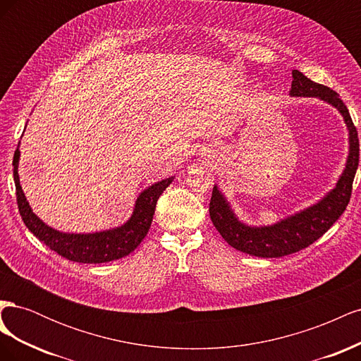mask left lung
Returning <instances> with one entry per match:
<instances>
[{"label":"left lung","instance_id":"obj_1","mask_svg":"<svg viewBox=\"0 0 361 361\" xmlns=\"http://www.w3.org/2000/svg\"><path fill=\"white\" fill-rule=\"evenodd\" d=\"M290 96L319 97V99L336 106L345 118L349 129V157L346 169L336 188L307 209L295 214L269 227H248L235 216L224 195L214 187L209 203V215L215 228L226 239L228 245L243 253L257 257H281L309 247L319 239L343 214L351 199L353 182L358 167L360 145L357 128L343 101L330 87L313 82L300 71H292Z\"/></svg>","mask_w":361,"mask_h":361}]
</instances>
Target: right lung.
Segmentation results:
<instances>
[{
	"label": "right lung",
	"mask_w": 361,
	"mask_h": 361,
	"mask_svg": "<svg viewBox=\"0 0 361 361\" xmlns=\"http://www.w3.org/2000/svg\"><path fill=\"white\" fill-rule=\"evenodd\" d=\"M18 162L19 150L16 149L13 157L16 202L19 214L23 216V221L28 227V231L36 238H39V241L49 247L52 251H56L57 255L66 257L68 260L81 262V264H102V262H111L120 257H125L130 251H134L149 232L152 220H154L155 207L159 195L173 182V178L164 179L141 192L140 197L137 199L133 216H130V220L122 227L89 235L61 233L48 227L32 214L23 192V188H20L18 176Z\"/></svg>",
	"instance_id": "1"
}]
</instances>
